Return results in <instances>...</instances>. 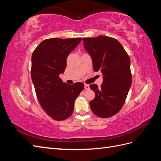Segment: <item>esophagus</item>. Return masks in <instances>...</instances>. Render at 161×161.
<instances>
[{"instance_id": "esophagus-1", "label": "esophagus", "mask_w": 161, "mask_h": 161, "mask_svg": "<svg viewBox=\"0 0 161 161\" xmlns=\"http://www.w3.org/2000/svg\"><path fill=\"white\" fill-rule=\"evenodd\" d=\"M89 88H90V86H89V85H86V84L85 85V89L88 90V89H89Z\"/></svg>"}]
</instances>
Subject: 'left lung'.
<instances>
[{
    "label": "left lung",
    "mask_w": 161,
    "mask_h": 161,
    "mask_svg": "<svg viewBox=\"0 0 161 161\" xmlns=\"http://www.w3.org/2000/svg\"><path fill=\"white\" fill-rule=\"evenodd\" d=\"M84 47L91 56L95 72L103 74L100 87L92 84L95 97L90 101L92 111L102 118H109L122 108L131 85L130 59L114 38L100 36L83 38Z\"/></svg>",
    "instance_id": "8db88e82"
}]
</instances>
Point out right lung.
Instances as JSON below:
<instances>
[{
  "mask_svg": "<svg viewBox=\"0 0 161 161\" xmlns=\"http://www.w3.org/2000/svg\"><path fill=\"white\" fill-rule=\"evenodd\" d=\"M81 39H47L33 52L31 75L37 99L46 113L57 121L72 114L75 99L84 89L82 82L70 85L59 77L66 67L68 56Z\"/></svg>",
  "mask_w": 161,
  "mask_h": 161,
  "instance_id": "obj_1",
  "label": "right lung"
}]
</instances>
